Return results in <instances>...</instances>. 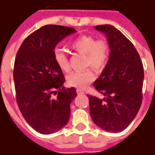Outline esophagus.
Returning a JSON list of instances; mask_svg holds the SVG:
<instances>
[{"instance_id": "1", "label": "esophagus", "mask_w": 155, "mask_h": 155, "mask_svg": "<svg viewBox=\"0 0 155 155\" xmlns=\"http://www.w3.org/2000/svg\"><path fill=\"white\" fill-rule=\"evenodd\" d=\"M77 94H78V95H80V94H84V91H81V90H77Z\"/></svg>"}]
</instances>
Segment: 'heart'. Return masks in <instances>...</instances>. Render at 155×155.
<instances>
[{"label": "heart", "mask_w": 155, "mask_h": 155, "mask_svg": "<svg viewBox=\"0 0 155 155\" xmlns=\"http://www.w3.org/2000/svg\"><path fill=\"white\" fill-rule=\"evenodd\" d=\"M73 50L86 56V66L95 70H101L105 67L110 56V48L105 40H97L91 35H82L70 44ZM54 61L57 66L64 72L69 70V63L66 53L62 49L56 48L53 51ZM94 74L88 69L83 72H74L67 77V83L79 90L86 89L94 81Z\"/></svg>", "instance_id": "b5f03b06"}]
</instances>
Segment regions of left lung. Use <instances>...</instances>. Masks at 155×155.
Wrapping results in <instances>:
<instances>
[{
  "label": "left lung",
  "mask_w": 155,
  "mask_h": 155,
  "mask_svg": "<svg viewBox=\"0 0 155 155\" xmlns=\"http://www.w3.org/2000/svg\"><path fill=\"white\" fill-rule=\"evenodd\" d=\"M94 29L106 35L110 56L93 85L105 97L87 95L90 115L100 129L120 133L134 120L141 105L143 64L134 44L118 29L107 24Z\"/></svg>",
  "instance_id": "8db88e82"
}]
</instances>
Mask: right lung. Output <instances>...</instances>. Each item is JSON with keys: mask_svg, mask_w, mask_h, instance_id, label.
<instances>
[{"mask_svg": "<svg viewBox=\"0 0 155 155\" xmlns=\"http://www.w3.org/2000/svg\"><path fill=\"white\" fill-rule=\"evenodd\" d=\"M75 32L74 28L59 25L42 26L24 40L17 52V103L26 122L39 134L56 133L69 122L76 90L63 86L65 79L54 61L53 51L59 42Z\"/></svg>", "mask_w": 155, "mask_h": 155, "instance_id": "1", "label": "right lung"}]
</instances>
